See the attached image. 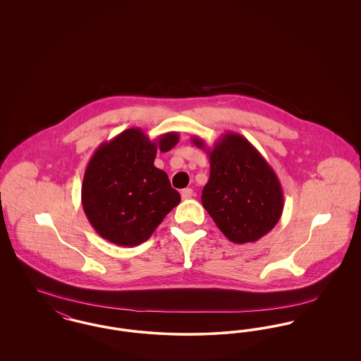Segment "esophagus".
Segmentation results:
<instances>
[{"instance_id": "obj_1", "label": "esophagus", "mask_w": 361, "mask_h": 361, "mask_svg": "<svg viewBox=\"0 0 361 361\" xmlns=\"http://www.w3.org/2000/svg\"><path fill=\"white\" fill-rule=\"evenodd\" d=\"M193 196V190L190 188H185L181 190V197H183V200H188Z\"/></svg>"}]
</instances>
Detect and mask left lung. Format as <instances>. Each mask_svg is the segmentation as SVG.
<instances>
[{"instance_id":"obj_1","label":"left lung","mask_w":361,"mask_h":361,"mask_svg":"<svg viewBox=\"0 0 361 361\" xmlns=\"http://www.w3.org/2000/svg\"><path fill=\"white\" fill-rule=\"evenodd\" d=\"M192 142L209 157L202 203L226 238L247 243L268 234L281 216L284 196L267 159L235 133H226L212 149L202 137Z\"/></svg>"}]
</instances>
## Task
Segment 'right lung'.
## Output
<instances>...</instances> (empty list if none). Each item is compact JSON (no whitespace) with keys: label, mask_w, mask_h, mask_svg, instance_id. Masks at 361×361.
Segmentation results:
<instances>
[{"label":"right lung","mask_w":361,"mask_h":361,"mask_svg":"<svg viewBox=\"0 0 361 361\" xmlns=\"http://www.w3.org/2000/svg\"><path fill=\"white\" fill-rule=\"evenodd\" d=\"M178 137L168 133L150 140L140 128H128L92 155L81 202L87 221L104 240L137 246L180 203L168 174L154 166L157 152H169Z\"/></svg>","instance_id":"1"}]
</instances>
